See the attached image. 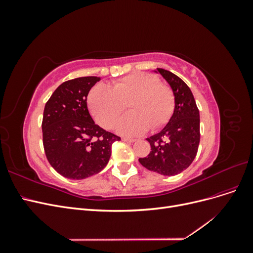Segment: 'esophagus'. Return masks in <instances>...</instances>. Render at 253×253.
Segmentation results:
<instances>
[{"mask_svg": "<svg viewBox=\"0 0 253 253\" xmlns=\"http://www.w3.org/2000/svg\"><path fill=\"white\" fill-rule=\"evenodd\" d=\"M122 140L126 141V142H134L135 141L134 138H129V137H122Z\"/></svg>", "mask_w": 253, "mask_h": 253, "instance_id": "obj_1", "label": "esophagus"}]
</instances>
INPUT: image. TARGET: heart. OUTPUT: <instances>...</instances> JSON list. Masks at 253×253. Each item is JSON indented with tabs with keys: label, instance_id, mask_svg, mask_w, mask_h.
<instances>
[{
	"label": "heart",
	"instance_id": "obj_1",
	"mask_svg": "<svg viewBox=\"0 0 253 253\" xmlns=\"http://www.w3.org/2000/svg\"><path fill=\"white\" fill-rule=\"evenodd\" d=\"M132 112L122 117L117 129L126 135H137L151 129L155 131L165 126L174 111L172 90L156 76L136 73L113 83L112 87L97 84L90 89L87 103L95 120L104 128H111L126 103Z\"/></svg>",
	"mask_w": 253,
	"mask_h": 253
}]
</instances>
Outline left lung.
I'll return each instance as SVG.
<instances>
[{
	"label": "left lung",
	"instance_id": "8db88e82",
	"mask_svg": "<svg viewBox=\"0 0 253 253\" xmlns=\"http://www.w3.org/2000/svg\"><path fill=\"white\" fill-rule=\"evenodd\" d=\"M157 72L170 84L175 97L174 113L168 125L147 140L151 152L139 163L148 170L162 175H176L192 164L200 144V111L192 91L173 73L164 68Z\"/></svg>",
	"mask_w": 253,
	"mask_h": 253
}]
</instances>
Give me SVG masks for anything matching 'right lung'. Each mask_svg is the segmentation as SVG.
<instances>
[{
  "instance_id": "1",
  "label": "right lung",
  "mask_w": 253,
  "mask_h": 253,
  "mask_svg": "<svg viewBox=\"0 0 253 253\" xmlns=\"http://www.w3.org/2000/svg\"><path fill=\"white\" fill-rule=\"evenodd\" d=\"M99 77L63 82L45 104L42 133L45 155L59 174L84 179L108 165L112 144L120 137L96 125L87 110L88 91Z\"/></svg>"
}]
</instances>
